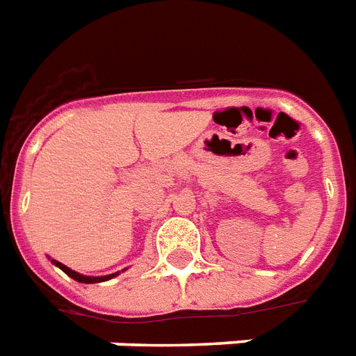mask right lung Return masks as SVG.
<instances>
[{"label": "right lung", "instance_id": "right-lung-1", "mask_svg": "<svg viewBox=\"0 0 356 356\" xmlns=\"http://www.w3.org/2000/svg\"><path fill=\"white\" fill-rule=\"evenodd\" d=\"M53 264L58 266L60 270L66 273V275H70L72 279H75V281H79V282H86V284H90V282H102V281H107V279H111V277H114L116 273H113V275H107V277H86V275H81V273H77V271L74 270H70L68 266H64L60 264V262H57V260H53Z\"/></svg>", "mask_w": 356, "mask_h": 356}]
</instances>
